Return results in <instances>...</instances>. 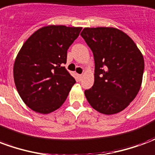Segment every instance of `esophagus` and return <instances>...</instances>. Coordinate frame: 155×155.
Segmentation results:
<instances>
[{"label":"esophagus","instance_id":"1","mask_svg":"<svg viewBox=\"0 0 155 155\" xmlns=\"http://www.w3.org/2000/svg\"><path fill=\"white\" fill-rule=\"evenodd\" d=\"M82 77H83V74H78V78H79L80 80H81Z\"/></svg>","mask_w":155,"mask_h":155}]
</instances>
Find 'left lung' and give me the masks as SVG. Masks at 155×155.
I'll list each match as a JSON object with an SVG mask.
<instances>
[{"label":"left lung","instance_id":"1","mask_svg":"<svg viewBox=\"0 0 155 155\" xmlns=\"http://www.w3.org/2000/svg\"><path fill=\"white\" fill-rule=\"evenodd\" d=\"M93 52L94 81L84 91L89 104L104 114L124 110L143 81V54L126 33L114 27H85L81 33Z\"/></svg>","mask_w":155,"mask_h":155}]
</instances>
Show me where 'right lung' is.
Returning a JSON list of instances; mask_svg holds the SVG:
<instances>
[{"label":"right lung","instance_id":"add662e5","mask_svg":"<svg viewBox=\"0 0 155 155\" xmlns=\"http://www.w3.org/2000/svg\"><path fill=\"white\" fill-rule=\"evenodd\" d=\"M81 30L61 25L43 26L21 48L14 63V81L23 102L32 110L50 114L65 101L75 81L63 64Z\"/></svg>","mask_w":155,"mask_h":155}]
</instances>
